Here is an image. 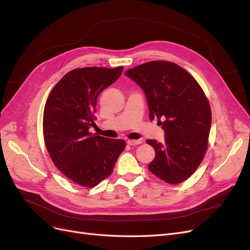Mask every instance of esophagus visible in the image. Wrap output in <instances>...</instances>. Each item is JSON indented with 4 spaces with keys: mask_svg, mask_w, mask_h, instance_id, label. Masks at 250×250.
I'll list each match as a JSON object with an SVG mask.
<instances>
[{
    "mask_svg": "<svg viewBox=\"0 0 250 250\" xmlns=\"http://www.w3.org/2000/svg\"><path fill=\"white\" fill-rule=\"evenodd\" d=\"M142 143L141 140H128L126 142V144L128 146H137V145H140V144Z\"/></svg>",
    "mask_w": 250,
    "mask_h": 250,
    "instance_id": "34e87169",
    "label": "esophagus"
}]
</instances>
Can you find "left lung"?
Listing matches in <instances>:
<instances>
[{
    "mask_svg": "<svg viewBox=\"0 0 250 250\" xmlns=\"http://www.w3.org/2000/svg\"><path fill=\"white\" fill-rule=\"evenodd\" d=\"M125 74L145 92L150 120L157 118L165 132L163 144L146 141L156 152L149 170L170 185L183 182L198 169L208 145L212 111L204 90L172 62H148Z\"/></svg>",
    "mask_w": 250,
    "mask_h": 250,
    "instance_id": "8db88e82",
    "label": "left lung"
}]
</instances>
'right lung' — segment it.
I'll use <instances>...</instances> for the list:
<instances>
[{
    "label": "right lung",
    "instance_id": "add662e5",
    "mask_svg": "<svg viewBox=\"0 0 250 250\" xmlns=\"http://www.w3.org/2000/svg\"><path fill=\"white\" fill-rule=\"evenodd\" d=\"M123 70L124 67L72 70L47 97L43 111L45 147L60 171L81 187L94 188L107 178L125 148L124 140L89 132L94 125L97 97Z\"/></svg>",
    "mask_w": 250,
    "mask_h": 250
}]
</instances>
